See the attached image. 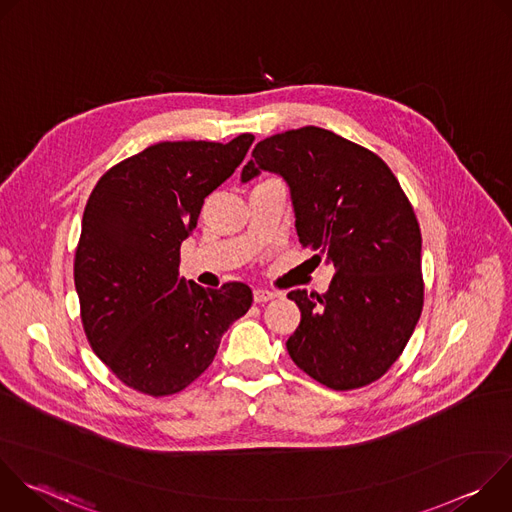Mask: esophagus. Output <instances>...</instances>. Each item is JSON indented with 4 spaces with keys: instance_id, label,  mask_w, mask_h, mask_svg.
Segmentation results:
<instances>
[{
    "instance_id": "obj_1",
    "label": "esophagus",
    "mask_w": 512,
    "mask_h": 512,
    "mask_svg": "<svg viewBox=\"0 0 512 512\" xmlns=\"http://www.w3.org/2000/svg\"><path fill=\"white\" fill-rule=\"evenodd\" d=\"M273 298H277L275 291H269V289H263V287H257V289L253 291L255 304H265V302H269V300H273Z\"/></svg>"
}]
</instances>
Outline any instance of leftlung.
<instances>
[{
  "label": "left lung",
  "instance_id": "obj_1",
  "mask_svg": "<svg viewBox=\"0 0 512 512\" xmlns=\"http://www.w3.org/2000/svg\"><path fill=\"white\" fill-rule=\"evenodd\" d=\"M261 170L287 182L312 261L336 269L326 294H287L302 312L285 344L291 360L334 391L375 383L423 308L421 231L409 198L377 154L314 125L259 141L241 180Z\"/></svg>",
  "mask_w": 512,
  "mask_h": 512
}]
</instances>
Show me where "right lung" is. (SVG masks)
Wrapping results in <instances>:
<instances>
[{
  "mask_svg": "<svg viewBox=\"0 0 512 512\" xmlns=\"http://www.w3.org/2000/svg\"><path fill=\"white\" fill-rule=\"evenodd\" d=\"M253 139L160 141L107 170L87 200L75 255L83 328L111 373L139 393L186 389L251 308L249 285L202 289L178 267L204 198L237 170Z\"/></svg>",
  "mask_w": 512,
  "mask_h": 512,
  "instance_id": "right-lung-1",
  "label": "right lung"
}]
</instances>
